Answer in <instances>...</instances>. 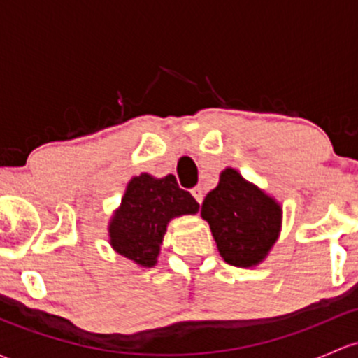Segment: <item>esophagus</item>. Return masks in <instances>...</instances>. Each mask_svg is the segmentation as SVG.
<instances>
[{"instance_id":"34e87169","label":"esophagus","mask_w":358,"mask_h":358,"mask_svg":"<svg viewBox=\"0 0 358 358\" xmlns=\"http://www.w3.org/2000/svg\"><path fill=\"white\" fill-rule=\"evenodd\" d=\"M190 192H192V195H194L195 201H197L199 204H202V201H204V192H202L201 187H194Z\"/></svg>"}]
</instances>
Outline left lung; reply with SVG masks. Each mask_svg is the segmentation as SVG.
Returning <instances> with one entry per match:
<instances>
[{
    "instance_id": "8db88e82",
    "label": "left lung",
    "mask_w": 358,
    "mask_h": 358,
    "mask_svg": "<svg viewBox=\"0 0 358 358\" xmlns=\"http://www.w3.org/2000/svg\"><path fill=\"white\" fill-rule=\"evenodd\" d=\"M201 214L221 257L238 268L259 264L280 233V206L231 168L221 173L220 185L206 195Z\"/></svg>"
}]
</instances>
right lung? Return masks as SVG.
<instances>
[{
  "mask_svg": "<svg viewBox=\"0 0 358 358\" xmlns=\"http://www.w3.org/2000/svg\"><path fill=\"white\" fill-rule=\"evenodd\" d=\"M197 210V201L180 189L173 175L164 178L135 176L122 199V208L111 221V245L130 261L152 268L168 221Z\"/></svg>",
  "mask_w": 358,
  "mask_h": 358,
  "instance_id": "add662e5",
  "label": "right lung"
}]
</instances>
